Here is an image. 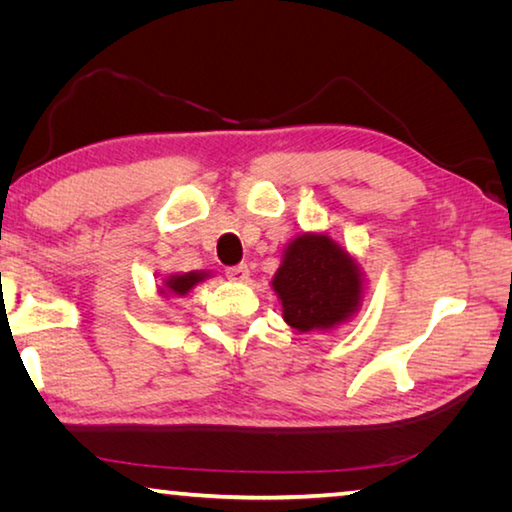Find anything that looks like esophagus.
I'll list each match as a JSON object with an SVG mask.
<instances>
[{
  "label": "esophagus",
  "instance_id": "34e87169",
  "mask_svg": "<svg viewBox=\"0 0 512 512\" xmlns=\"http://www.w3.org/2000/svg\"><path fill=\"white\" fill-rule=\"evenodd\" d=\"M225 275H228V280H232V282H246L248 280V266L246 264L230 266L228 271H225Z\"/></svg>",
  "mask_w": 512,
  "mask_h": 512
}]
</instances>
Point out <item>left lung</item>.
Returning <instances> with one entry per match:
<instances>
[{
    "instance_id": "8db88e82",
    "label": "left lung",
    "mask_w": 512,
    "mask_h": 512,
    "mask_svg": "<svg viewBox=\"0 0 512 512\" xmlns=\"http://www.w3.org/2000/svg\"><path fill=\"white\" fill-rule=\"evenodd\" d=\"M363 273L348 250L327 232H302L287 244L271 287L282 302V318L298 332H329L357 314Z\"/></svg>"
}]
</instances>
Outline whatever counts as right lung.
<instances>
[{
	"instance_id": "1",
	"label": "right lung",
	"mask_w": 512,
	"mask_h": 512,
	"mask_svg": "<svg viewBox=\"0 0 512 512\" xmlns=\"http://www.w3.org/2000/svg\"><path fill=\"white\" fill-rule=\"evenodd\" d=\"M210 273L207 271H192V273H173L167 275L162 282L160 293L164 298H185L189 291H192L196 284H201L203 280H207Z\"/></svg>"
}]
</instances>
